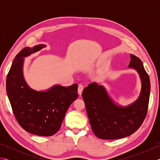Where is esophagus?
<instances>
[{
    "label": "esophagus",
    "instance_id": "esophagus-1",
    "mask_svg": "<svg viewBox=\"0 0 160 160\" xmlns=\"http://www.w3.org/2000/svg\"><path fill=\"white\" fill-rule=\"evenodd\" d=\"M83 89H84V86L82 85V84H79V86H78V94L82 95Z\"/></svg>",
    "mask_w": 160,
    "mask_h": 160
}]
</instances>
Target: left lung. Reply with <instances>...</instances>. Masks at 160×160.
Returning a JSON list of instances; mask_svg holds the SVG:
<instances>
[{"label":"left lung","mask_w":160,"mask_h":160,"mask_svg":"<svg viewBox=\"0 0 160 160\" xmlns=\"http://www.w3.org/2000/svg\"><path fill=\"white\" fill-rule=\"evenodd\" d=\"M128 67L137 71L142 89L138 99L128 106L115 103L104 87L97 82L89 84L82 91V98L91 128L102 140H116L129 136L136 131L147 113L151 84L142 60L131 54Z\"/></svg>","instance_id":"obj_1"}]
</instances>
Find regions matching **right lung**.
<instances>
[{"instance_id":"obj_1","label":"right lung","mask_w":160,"mask_h":160,"mask_svg":"<svg viewBox=\"0 0 160 160\" xmlns=\"http://www.w3.org/2000/svg\"><path fill=\"white\" fill-rule=\"evenodd\" d=\"M45 47L40 44L20 51L6 80L7 93L16 120L26 131L38 136H52L59 130L68 108L78 96L76 83L69 87L56 84L45 91H36L26 82L24 58Z\"/></svg>"}]
</instances>
